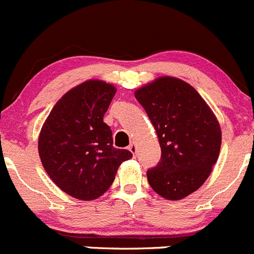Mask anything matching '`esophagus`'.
Wrapping results in <instances>:
<instances>
[{"mask_svg":"<svg viewBox=\"0 0 254 254\" xmlns=\"http://www.w3.org/2000/svg\"><path fill=\"white\" fill-rule=\"evenodd\" d=\"M128 150H129L130 153H132L133 155H134L135 151H137V144H135L134 142H132V143H130V144H129V146H128Z\"/></svg>","mask_w":254,"mask_h":254,"instance_id":"1","label":"esophagus"}]
</instances>
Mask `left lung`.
<instances>
[{
  "instance_id": "obj_1",
  "label": "left lung",
  "mask_w": 254,
  "mask_h": 254,
  "mask_svg": "<svg viewBox=\"0 0 254 254\" xmlns=\"http://www.w3.org/2000/svg\"><path fill=\"white\" fill-rule=\"evenodd\" d=\"M134 96L158 134L161 159L146 171L150 187L167 200H180L200 187L219 158L221 128L197 90L180 78L159 77Z\"/></svg>"
}]
</instances>
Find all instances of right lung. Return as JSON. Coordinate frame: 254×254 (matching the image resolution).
<instances>
[{"mask_svg": "<svg viewBox=\"0 0 254 254\" xmlns=\"http://www.w3.org/2000/svg\"><path fill=\"white\" fill-rule=\"evenodd\" d=\"M116 87L99 79L67 91L49 114L39 134V156L50 179L79 200H94L114 182L124 161L132 158L116 149L104 115Z\"/></svg>", "mask_w": 254, "mask_h": 254, "instance_id": "obj_1", "label": "right lung"}]
</instances>
